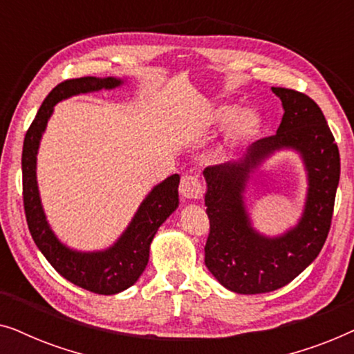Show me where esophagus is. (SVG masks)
<instances>
[{
  "label": "esophagus",
  "instance_id": "34e87169",
  "mask_svg": "<svg viewBox=\"0 0 354 354\" xmlns=\"http://www.w3.org/2000/svg\"><path fill=\"white\" fill-rule=\"evenodd\" d=\"M178 192H180L183 200H198V198H201L203 190L200 178L196 176H183Z\"/></svg>",
  "mask_w": 354,
  "mask_h": 354
}]
</instances>
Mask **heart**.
I'll return each instance as SVG.
<instances>
[{"label": "heart", "instance_id": "b5f03b06", "mask_svg": "<svg viewBox=\"0 0 354 354\" xmlns=\"http://www.w3.org/2000/svg\"><path fill=\"white\" fill-rule=\"evenodd\" d=\"M236 114L235 106H221V108L212 109L207 113L205 118H203V124L206 127H222V125L229 124L230 120L234 118V120L229 125L225 135V143L219 148V153L224 151L227 147L230 145H235L241 142V140H246L258 132L261 127V119L259 115L253 113V111H243L239 115Z\"/></svg>", "mask_w": 354, "mask_h": 354}]
</instances>
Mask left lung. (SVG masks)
I'll use <instances>...</instances> for the list:
<instances>
[{
    "label": "left lung",
    "mask_w": 354,
    "mask_h": 354,
    "mask_svg": "<svg viewBox=\"0 0 354 354\" xmlns=\"http://www.w3.org/2000/svg\"><path fill=\"white\" fill-rule=\"evenodd\" d=\"M283 106L277 133L253 143L240 161L205 169L209 235L205 264L225 288L241 295L282 288L303 272L330 230L340 180V153L322 111L308 95L272 86ZM292 147L308 171V196L302 219L280 237L261 236L250 227L243 201L249 172L274 151Z\"/></svg>",
    "instance_id": "8db88e82"
}]
</instances>
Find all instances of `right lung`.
Wrapping results in <instances>:
<instances>
[{
  "label": "right lung",
  "instance_id": "add662e5",
  "mask_svg": "<svg viewBox=\"0 0 354 354\" xmlns=\"http://www.w3.org/2000/svg\"><path fill=\"white\" fill-rule=\"evenodd\" d=\"M122 85L114 77H80L61 82L50 91L26 133L22 149V195L27 225L38 250L62 277L98 295H115L137 282L149 258V245L164 221L178 206V174L167 177L148 193L120 239L104 251L82 253L67 248L53 234L43 212L37 185V153L53 108L69 96L111 90Z\"/></svg>",
  "mask_w": 354,
  "mask_h": 354
}]
</instances>
